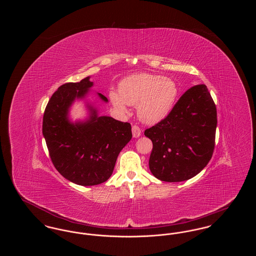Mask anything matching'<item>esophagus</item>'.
<instances>
[{"instance_id":"esophagus-1","label":"esophagus","mask_w":256,"mask_h":256,"mask_svg":"<svg viewBox=\"0 0 256 256\" xmlns=\"http://www.w3.org/2000/svg\"><path fill=\"white\" fill-rule=\"evenodd\" d=\"M132 135H134V138H137V137L141 136V130L138 126H132Z\"/></svg>"}]
</instances>
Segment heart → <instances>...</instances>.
<instances>
[{"label": "heart", "mask_w": 256, "mask_h": 256, "mask_svg": "<svg viewBox=\"0 0 256 256\" xmlns=\"http://www.w3.org/2000/svg\"><path fill=\"white\" fill-rule=\"evenodd\" d=\"M180 94L174 80L154 74L139 73L122 78L119 92L111 90L110 98L121 113L126 106L137 104L139 119L146 124H156L165 119L172 110Z\"/></svg>", "instance_id": "b5f03b06"}]
</instances>
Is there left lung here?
<instances>
[{"label": "left lung", "instance_id": "8db88e82", "mask_svg": "<svg viewBox=\"0 0 256 256\" xmlns=\"http://www.w3.org/2000/svg\"><path fill=\"white\" fill-rule=\"evenodd\" d=\"M216 128L217 110L206 86L188 89L165 119L145 130L152 142V174L167 182L196 176L212 158Z\"/></svg>", "mask_w": 256, "mask_h": 256}]
</instances>
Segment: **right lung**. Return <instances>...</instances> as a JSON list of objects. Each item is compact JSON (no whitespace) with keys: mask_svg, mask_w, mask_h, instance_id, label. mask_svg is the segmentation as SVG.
Listing matches in <instances>:
<instances>
[{"mask_svg":"<svg viewBox=\"0 0 256 256\" xmlns=\"http://www.w3.org/2000/svg\"><path fill=\"white\" fill-rule=\"evenodd\" d=\"M89 78L61 86L50 98L42 124L54 166L66 180L82 186L106 182L120 152L132 137L130 122L98 116L92 106H88L90 116L84 122L69 120L74 100L84 98L93 86ZM98 95L104 102L108 100L102 94Z\"/></svg>","mask_w":256,"mask_h":256,"instance_id":"right-lung-1","label":"right lung"}]
</instances>
